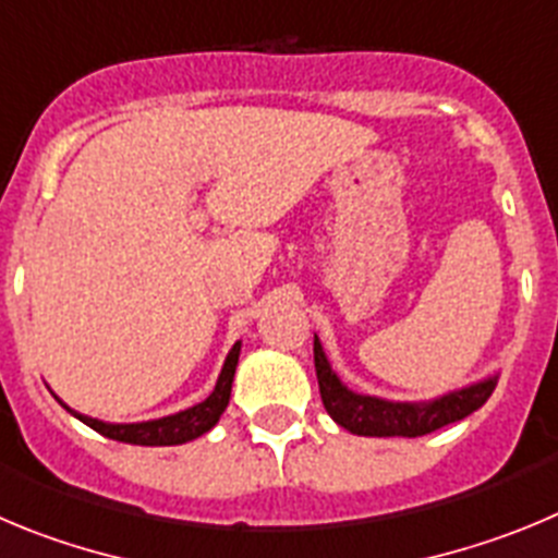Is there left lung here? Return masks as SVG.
I'll list each match as a JSON object with an SVG mask.
<instances>
[{"mask_svg": "<svg viewBox=\"0 0 558 558\" xmlns=\"http://www.w3.org/2000/svg\"><path fill=\"white\" fill-rule=\"evenodd\" d=\"M314 366L325 411L341 428L359 436H409V439L425 436L478 411L498 386V375H492V378L441 395L436 400H425V403H395V400L373 398V395H359L341 384L316 336Z\"/></svg>", "mask_w": 558, "mask_h": 558, "instance_id": "left-lung-1", "label": "left lung"}]
</instances>
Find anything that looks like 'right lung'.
<instances>
[{
    "label": "right lung",
    "instance_id": "right-lung-1",
    "mask_svg": "<svg viewBox=\"0 0 558 558\" xmlns=\"http://www.w3.org/2000/svg\"><path fill=\"white\" fill-rule=\"evenodd\" d=\"M239 353H242V341H235L233 350L225 359L222 373H219L217 386L210 391L203 403L192 405V409L178 411V414L160 416V420H147V423H102V420H94V416H85L80 411H72L80 423H85L88 428H94L97 434L108 436V439L128 441V445H147V448H158V445H183V441H192L197 436L208 434L214 425L219 423L222 411L230 403V389H233V375L235 364H239Z\"/></svg>",
    "mask_w": 558,
    "mask_h": 558
}]
</instances>
